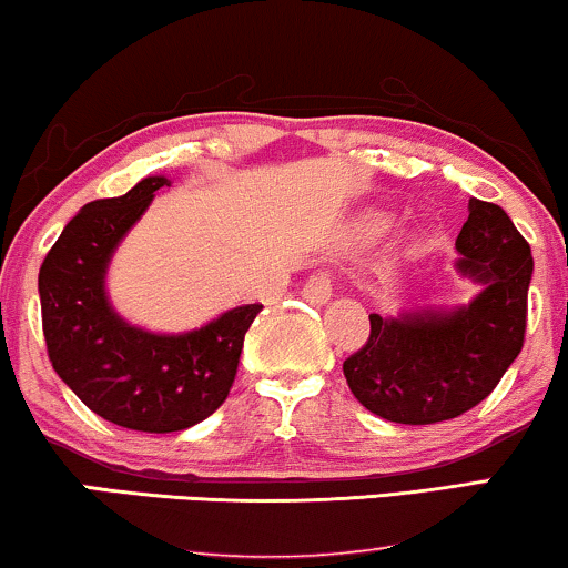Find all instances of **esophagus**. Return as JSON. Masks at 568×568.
<instances>
[{"label":"esophagus","instance_id":"1","mask_svg":"<svg viewBox=\"0 0 568 568\" xmlns=\"http://www.w3.org/2000/svg\"><path fill=\"white\" fill-rule=\"evenodd\" d=\"M304 298L308 304H327L333 298V280H329L327 272H317L304 283Z\"/></svg>","mask_w":568,"mask_h":568}]
</instances>
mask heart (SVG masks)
I'll return each mask as SVG.
<instances>
[{"label":"heart","mask_w":568,"mask_h":568,"mask_svg":"<svg viewBox=\"0 0 568 568\" xmlns=\"http://www.w3.org/2000/svg\"><path fill=\"white\" fill-rule=\"evenodd\" d=\"M369 225L377 227V231H383V227H387V220H385V217H375V220L369 222Z\"/></svg>","instance_id":"b5f03b06"}]
</instances>
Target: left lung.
Instances as JSON below:
<instances>
[{"mask_svg":"<svg viewBox=\"0 0 568 568\" xmlns=\"http://www.w3.org/2000/svg\"><path fill=\"white\" fill-rule=\"evenodd\" d=\"M456 272L479 285L462 306L369 314V337L343 362L358 404L396 425L456 419L493 393L524 346L532 251L508 214L469 199Z\"/></svg>","mask_w":568,"mask_h":568,"instance_id":"left-lung-1","label":"left lung"}]
</instances>
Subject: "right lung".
<instances>
[{
  "label": "right lung",
  "mask_w": 568,
  "mask_h": 568,
  "mask_svg": "<svg viewBox=\"0 0 568 568\" xmlns=\"http://www.w3.org/2000/svg\"><path fill=\"white\" fill-rule=\"evenodd\" d=\"M170 178L149 175L125 196L85 204L39 272L49 362L102 419L139 433H181L231 393L243 337L262 304L222 312L189 333H152L120 317L106 270L128 231Z\"/></svg>",
  "instance_id": "obj_1"
}]
</instances>
